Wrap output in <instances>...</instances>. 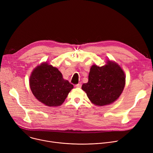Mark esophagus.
<instances>
[{"mask_svg":"<svg viewBox=\"0 0 153 153\" xmlns=\"http://www.w3.org/2000/svg\"><path fill=\"white\" fill-rule=\"evenodd\" d=\"M81 86H82V84L81 82H79V84L75 85V87H77V88H81Z\"/></svg>","mask_w":153,"mask_h":153,"instance_id":"1","label":"esophagus"}]
</instances>
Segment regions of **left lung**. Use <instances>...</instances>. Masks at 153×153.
I'll return each instance as SVG.
<instances>
[{"instance_id": "1", "label": "left lung", "mask_w": 153, "mask_h": 153, "mask_svg": "<svg viewBox=\"0 0 153 153\" xmlns=\"http://www.w3.org/2000/svg\"><path fill=\"white\" fill-rule=\"evenodd\" d=\"M125 85L124 72L115 62L108 61L105 66L93 65L89 81L82 89L96 105L103 106L115 102L122 93Z\"/></svg>"}]
</instances>
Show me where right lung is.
<instances>
[{"mask_svg":"<svg viewBox=\"0 0 153 153\" xmlns=\"http://www.w3.org/2000/svg\"><path fill=\"white\" fill-rule=\"evenodd\" d=\"M30 86L35 97L50 107L61 105L74 87L64 80L59 70L46 62L37 66L30 78Z\"/></svg>","mask_w":153,"mask_h":153,"instance_id":"right-lung-1","label":"right lung"}]
</instances>
